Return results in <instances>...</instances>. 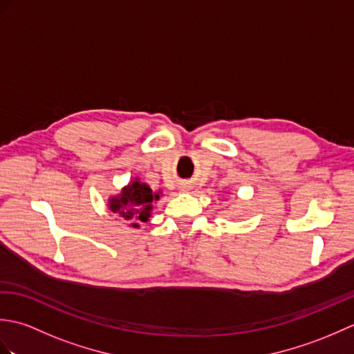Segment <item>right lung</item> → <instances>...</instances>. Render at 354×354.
Here are the masks:
<instances>
[{
	"instance_id": "obj_1",
	"label": "right lung",
	"mask_w": 354,
	"mask_h": 354,
	"mask_svg": "<svg viewBox=\"0 0 354 354\" xmlns=\"http://www.w3.org/2000/svg\"><path fill=\"white\" fill-rule=\"evenodd\" d=\"M156 201H160V194L153 193L146 183L140 181V178H135L117 194L109 196L108 209L131 227L138 228L140 222H147L152 216Z\"/></svg>"
}]
</instances>
